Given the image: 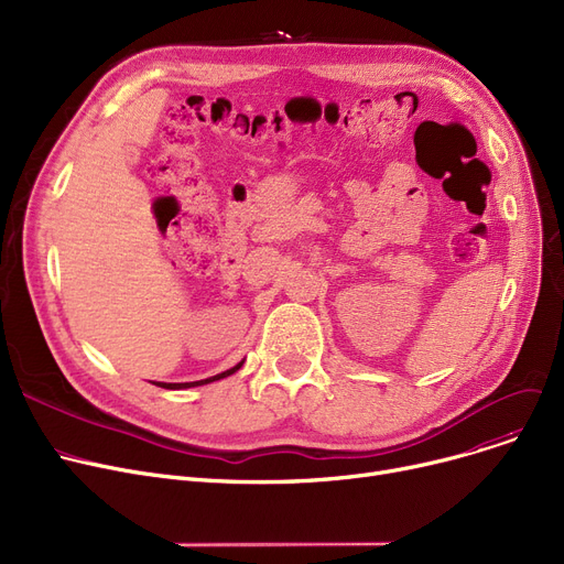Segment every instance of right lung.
<instances>
[{"label":"right lung","mask_w":564,"mask_h":564,"mask_svg":"<svg viewBox=\"0 0 564 564\" xmlns=\"http://www.w3.org/2000/svg\"><path fill=\"white\" fill-rule=\"evenodd\" d=\"M242 364H245V361H240L237 366H232L230 370H224V372H219V375H215V377H207V379H200V381H185V383H164V381H158V387H162V389H171V391H177V389H192V387H203V383H210V381H217V379H224V377H228V375L237 372V370L242 368Z\"/></svg>","instance_id":"add662e5"}]
</instances>
